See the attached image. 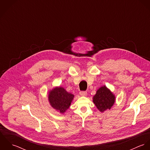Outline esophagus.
<instances>
[{"label":"esophagus","mask_w":150,"mask_h":150,"mask_svg":"<svg viewBox=\"0 0 150 150\" xmlns=\"http://www.w3.org/2000/svg\"><path fill=\"white\" fill-rule=\"evenodd\" d=\"M86 91H80V95L81 96H86Z\"/></svg>","instance_id":"34e87169"}]
</instances>
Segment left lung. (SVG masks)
Listing matches in <instances>:
<instances>
[{"instance_id":"obj_1","label":"left lung","mask_w":150,"mask_h":150,"mask_svg":"<svg viewBox=\"0 0 150 150\" xmlns=\"http://www.w3.org/2000/svg\"><path fill=\"white\" fill-rule=\"evenodd\" d=\"M115 96L106 86L100 87L93 98V102L100 112L110 109L115 102Z\"/></svg>"}]
</instances>
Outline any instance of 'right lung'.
<instances>
[{
	"label": "right lung",
	"mask_w": 150,
	"mask_h": 150,
	"mask_svg": "<svg viewBox=\"0 0 150 150\" xmlns=\"http://www.w3.org/2000/svg\"><path fill=\"white\" fill-rule=\"evenodd\" d=\"M74 95L67 92L63 87H56L49 92L48 100L50 105L61 113H64L71 104Z\"/></svg>",
	"instance_id": "right-lung-1"
}]
</instances>
